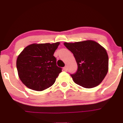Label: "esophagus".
<instances>
[{
	"instance_id": "esophagus-1",
	"label": "esophagus",
	"mask_w": 123,
	"mask_h": 123,
	"mask_svg": "<svg viewBox=\"0 0 123 123\" xmlns=\"http://www.w3.org/2000/svg\"><path fill=\"white\" fill-rule=\"evenodd\" d=\"M64 71H67V69H68V67L67 66H65L64 67Z\"/></svg>"
}]
</instances>
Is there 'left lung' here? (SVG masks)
<instances>
[{
	"label": "left lung",
	"mask_w": 123,
	"mask_h": 123,
	"mask_svg": "<svg viewBox=\"0 0 123 123\" xmlns=\"http://www.w3.org/2000/svg\"><path fill=\"white\" fill-rule=\"evenodd\" d=\"M76 60V73L70 74L74 82L85 88H93L102 81L108 71V56L97 42L86 40L64 43Z\"/></svg>",
	"instance_id": "1"
}]
</instances>
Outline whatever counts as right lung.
<instances>
[{
	"mask_svg": "<svg viewBox=\"0 0 123 123\" xmlns=\"http://www.w3.org/2000/svg\"><path fill=\"white\" fill-rule=\"evenodd\" d=\"M59 42L31 44L24 49L17 60L18 75L24 85L42 91L52 86L62 68L56 65L54 56Z\"/></svg>",
	"mask_w": 123,
	"mask_h": 123,
	"instance_id": "right-lung-1",
	"label": "right lung"
}]
</instances>
